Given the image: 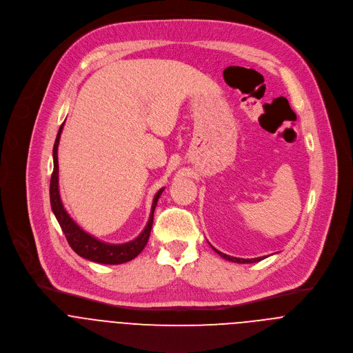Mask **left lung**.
<instances>
[{
    "instance_id": "left-lung-1",
    "label": "left lung",
    "mask_w": 353,
    "mask_h": 353,
    "mask_svg": "<svg viewBox=\"0 0 353 353\" xmlns=\"http://www.w3.org/2000/svg\"><path fill=\"white\" fill-rule=\"evenodd\" d=\"M212 248H213V246H212ZM213 250H214L217 254H220L223 259H225V260H228V261H232V263H239V264L259 263V261H261V260H264V259H265V256H264V257H257V259H238V257H231V256H228V254H224V253L219 252V250H217V249H214V248H213Z\"/></svg>"
}]
</instances>
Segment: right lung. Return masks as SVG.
<instances>
[{"mask_svg":"<svg viewBox=\"0 0 353 353\" xmlns=\"http://www.w3.org/2000/svg\"><path fill=\"white\" fill-rule=\"evenodd\" d=\"M64 122L61 123L56 140H54V145H53V173L50 177V187H49V196H50V208L52 212L56 217V220L60 224L61 231L65 235V239L68 242V245L71 246V249L81 257L93 261V263H99V264H111V265H117V264H123L128 263L130 260H133L134 257H137L143 249L145 248L150 234H151V228H152V221H154V210L155 206L158 203V199L162 194V191L165 188H161L152 201V208H151V214H150V220L145 225V228L143 230V232L133 241L128 242V243H122V245H112V243H105L101 242L99 239H96L94 236L89 235L88 232H85L65 212L61 199H60V194H59V163H57V145H59V140H60V134L63 130Z\"/></svg>","mask_w":353,"mask_h":353,"instance_id":"add662e5","label":"right lung"}]
</instances>
